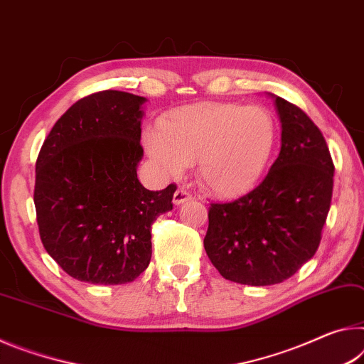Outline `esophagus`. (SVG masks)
I'll return each mask as SVG.
<instances>
[{
    "label": "esophagus",
    "mask_w": 364,
    "mask_h": 364,
    "mask_svg": "<svg viewBox=\"0 0 364 364\" xmlns=\"http://www.w3.org/2000/svg\"><path fill=\"white\" fill-rule=\"evenodd\" d=\"M172 200H174V205L181 206V205L187 203V201L192 200V195H190L188 192H186V190L178 188V190H176V193H174V198H172Z\"/></svg>",
    "instance_id": "esophagus-1"
}]
</instances>
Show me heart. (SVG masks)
<instances>
[{
  "label": "heart",
  "instance_id": "obj_1",
  "mask_svg": "<svg viewBox=\"0 0 364 364\" xmlns=\"http://www.w3.org/2000/svg\"><path fill=\"white\" fill-rule=\"evenodd\" d=\"M277 126L259 106L195 103L182 106L145 135L148 153L176 176L196 164L208 193L235 200L256 187L276 148Z\"/></svg>",
  "mask_w": 364,
  "mask_h": 364
}]
</instances>
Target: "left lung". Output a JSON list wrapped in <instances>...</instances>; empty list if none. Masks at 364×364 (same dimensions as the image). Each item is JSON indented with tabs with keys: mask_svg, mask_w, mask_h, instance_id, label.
<instances>
[{
	"mask_svg": "<svg viewBox=\"0 0 364 364\" xmlns=\"http://www.w3.org/2000/svg\"><path fill=\"white\" fill-rule=\"evenodd\" d=\"M281 153L264 181L232 203H213L205 250L228 281L274 285L313 258L331 208L333 163L321 130L281 97Z\"/></svg>",
	"mask_w": 364,
	"mask_h": 364,
	"instance_id": "left-lung-1",
	"label": "left lung"
}]
</instances>
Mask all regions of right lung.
Instances as JSON below:
<instances>
[{
  "label": "right lung",
  "instance_id": "add662e5",
  "mask_svg": "<svg viewBox=\"0 0 364 364\" xmlns=\"http://www.w3.org/2000/svg\"><path fill=\"white\" fill-rule=\"evenodd\" d=\"M146 98L106 90L58 119L35 168L33 201L43 247L77 281H135L151 259V224L172 210L176 186L151 192L136 168Z\"/></svg>",
  "mask_w": 364,
  "mask_h": 364
}]
</instances>
